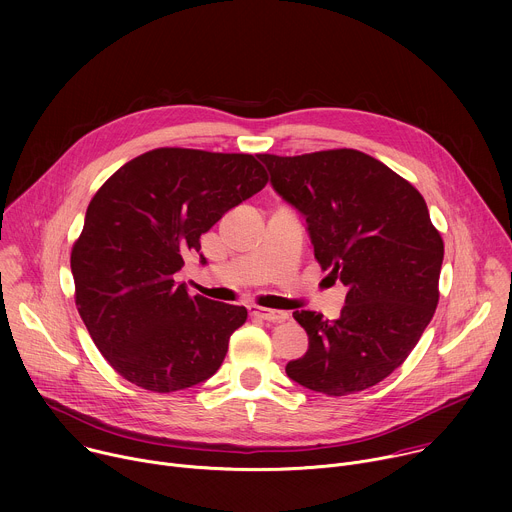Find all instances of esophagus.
I'll return each instance as SVG.
<instances>
[{"label": "esophagus", "instance_id": "obj_1", "mask_svg": "<svg viewBox=\"0 0 512 512\" xmlns=\"http://www.w3.org/2000/svg\"><path fill=\"white\" fill-rule=\"evenodd\" d=\"M253 314L265 322H285L289 318L287 312L281 310H267V308H253Z\"/></svg>", "mask_w": 512, "mask_h": 512}]
</instances>
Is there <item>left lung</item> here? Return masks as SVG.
<instances>
[{
    "label": "left lung",
    "mask_w": 512,
    "mask_h": 512,
    "mask_svg": "<svg viewBox=\"0 0 512 512\" xmlns=\"http://www.w3.org/2000/svg\"><path fill=\"white\" fill-rule=\"evenodd\" d=\"M279 196L308 223L314 257L346 287L338 320L294 312L308 352L285 373L306 389L344 397L399 369L440 302L444 241L423 196L358 150L257 156Z\"/></svg>",
    "instance_id": "left-lung-1"
}]
</instances>
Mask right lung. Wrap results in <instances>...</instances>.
I'll return each instance as SVG.
<instances>
[{
  "label": "right lung",
  "instance_id": "1",
  "mask_svg": "<svg viewBox=\"0 0 512 512\" xmlns=\"http://www.w3.org/2000/svg\"><path fill=\"white\" fill-rule=\"evenodd\" d=\"M267 180L251 154L158 148L97 190L70 269L77 310L123 379L174 393L221 367L247 310L190 296L174 275L186 251H200V235Z\"/></svg>",
  "mask_w": 512,
  "mask_h": 512
}]
</instances>
